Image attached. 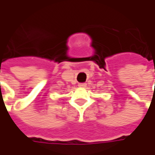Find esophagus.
<instances>
[{
    "instance_id": "1",
    "label": "esophagus",
    "mask_w": 155,
    "mask_h": 155,
    "mask_svg": "<svg viewBox=\"0 0 155 155\" xmlns=\"http://www.w3.org/2000/svg\"><path fill=\"white\" fill-rule=\"evenodd\" d=\"M78 86L80 88H85L86 87V84L85 83H80V84H78Z\"/></svg>"
}]
</instances>
